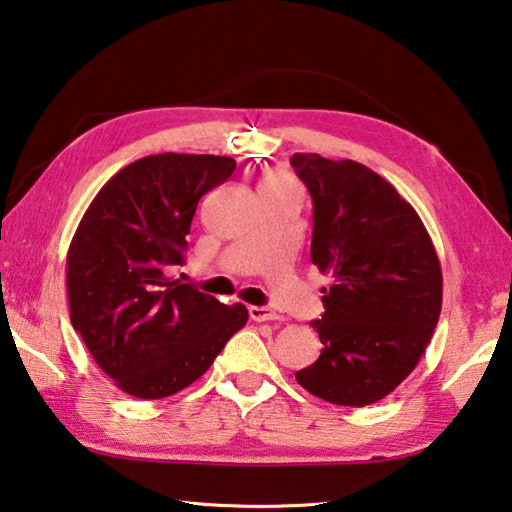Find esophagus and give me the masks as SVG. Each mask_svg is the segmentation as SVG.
Here are the masks:
<instances>
[{"instance_id":"34e87169","label":"esophagus","mask_w":512,"mask_h":512,"mask_svg":"<svg viewBox=\"0 0 512 512\" xmlns=\"http://www.w3.org/2000/svg\"><path fill=\"white\" fill-rule=\"evenodd\" d=\"M249 318L252 321H276L278 314L274 310H269V307H263V305H252L249 307Z\"/></svg>"}]
</instances>
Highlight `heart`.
<instances>
[{
  "mask_svg": "<svg viewBox=\"0 0 512 512\" xmlns=\"http://www.w3.org/2000/svg\"><path fill=\"white\" fill-rule=\"evenodd\" d=\"M260 185H292V180H289L285 173H269Z\"/></svg>",
  "mask_w": 512,
  "mask_h": 512,
  "instance_id": "heart-1",
  "label": "heart"
}]
</instances>
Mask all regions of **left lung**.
Returning <instances> with one entry per match:
<instances>
[{
    "label": "left lung",
    "instance_id": "obj_1",
    "mask_svg": "<svg viewBox=\"0 0 512 512\" xmlns=\"http://www.w3.org/2000/svg\"><path fill=\"white\" fill-rule=\"evenodd\" d=\"M292 167L314 202L312 263L332 274L312 321L321 356L296 381L336 406H370L417 368L435 332V245L410 202L361 162L294 153Z\"/></svg>",
    "mask_w": 512,
    "mask_h": 512
}]
</instances>
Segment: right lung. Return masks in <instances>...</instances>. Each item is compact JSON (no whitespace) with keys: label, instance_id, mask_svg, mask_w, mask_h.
<instances>
[{"label":"right lung","instance_id":"right-lung-1","mask_svg":"<svg viewBox=\"0 0 512 512\" xmlns=\"http://www.w3.org/2000/svg\"><path fill=\"white\" fill-rule=\"evenodd\" d=\"M236 160L158 153L131 162L98 191L66 254L71 323L122 392L165 399L209 370L247 323L245 305L167 276L185 263L198 200Z\"/></svg>","mask_w":512,"mask_h":512}]
</instances>
